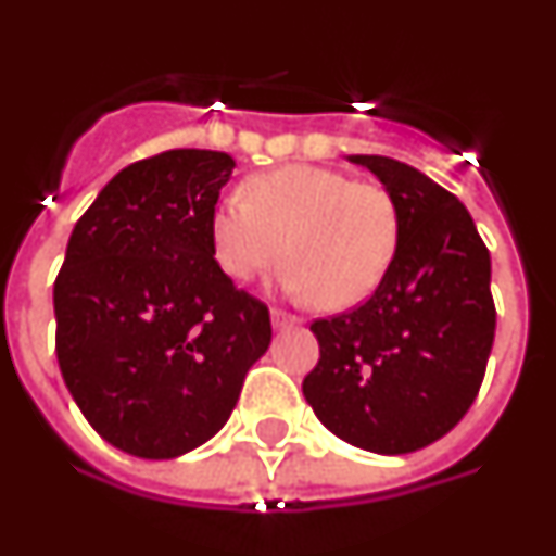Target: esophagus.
Masks as SVG:
<instances>
[{
    "instance_id": "esophagus-1",
    "label": "esophagus",
    "mask_w": 556,
    "mask_h": 556,
    "mask_svg": "<svg viewBox=\"0 0 556 556\" xmlns=\"http://www.w3.org/2000/svg\"><path fill=\"white\" fill-rule=\"evenodd\" d=\"M269 320H273V328L275 331H283V328H289V326H298V317H294V314H289V312H281V308H273V312H269Z\"/></svg>"
}]
</instances>
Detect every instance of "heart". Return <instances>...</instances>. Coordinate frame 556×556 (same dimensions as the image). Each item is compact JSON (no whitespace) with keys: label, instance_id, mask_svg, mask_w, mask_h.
I'll return each instance as SVG.
<instances>
[{"label":"heart","instance_id":"obj_1","mask_svg":"<svg viewBox=\"0 0 556 556\" xmlns=\"http://www.w3.org/2000/svg\"><path fill=\"white\" fill-rule=\"evenodd\" d=\"M397 208L378 184L337 169L287 164L244 180L242 194L211 211V248L233 281H253L281 262L289 294L351 308L384 281L397 250Z\"/></svg>","mask_w":556,"mask_h":556}]
</instances>
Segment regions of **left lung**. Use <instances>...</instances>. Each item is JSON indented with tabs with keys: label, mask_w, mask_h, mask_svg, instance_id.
Wrapping results in <instances>:
<instances>
[{
	"label": "left lung",
	"mask_w": 556,
	"mask_h": 556,
	"mask_svg": "<svg viewBox=\"0 0 556 556\" xmlns=\"http://www.w3.org/2000/svg\"><path fill=\"white\" fill-rule=\"evenodd\" d=\"M390 191L397 250L358 308L312 323L320 362L303 395L331 434L372 454H412L459 424L495 337L490 253L443 186L384 155H348Z\"/></svg>",
	"instance_id": "left-lung-1"
}]
</instances>
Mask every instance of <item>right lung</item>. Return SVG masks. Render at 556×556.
Returning a JSON list of instances; mask_svg holds the SVG:
<instances>
[{
    "label": "right lung",
    "instance_id": "obj_1",
    "mask_svg": "<svg viewBox=\"0 0 556 556\" xmlns=\"http://www.w3.org/2000/svg\"><path fill=\"white\" fill-rule=\"evenodd\" d=\"M228 152L136 161L68 236L55 281L63 381L97 434L141 459H175L228 424L267 353L262 301L236 289L211 248Z\"/></svg>",
    "mask_w": 556,
    "mask_h": 556
}]
</instances>
